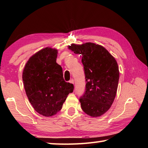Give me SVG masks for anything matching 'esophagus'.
I'll return each instance as SVG.
<instances>
[{
  "mask_svg": "<svg viewBox=\"0 0 148 148\" xmlns=\"http://www.w3.org/2000/svg\"><path fill=\"white\" fill-rule=\"evenodd\" d=\"M69 82H70V83H71V84H74V79H71L69 81Z\"/></svg>",
  "mask_w": 148,
  "mask_h": 148,
  "instance_id": "34e87169",
  "label": "esophagus"
}]
</instances>
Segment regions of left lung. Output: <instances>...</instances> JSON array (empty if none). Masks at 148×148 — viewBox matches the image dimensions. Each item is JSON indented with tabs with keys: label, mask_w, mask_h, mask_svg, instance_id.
<instances>
[{
	"label": "left lung",
	"mask_w": 148,
	"mask_h": 148,
	"mask_svg": "<svg viewBox=\"0 0 148 148\" xmlns=\"http://www.w3.org/2000/svg\"><path fill=\"white\" fill-rule=\"evenodd\" d=\"M69 49L82 56L86 88L79 99L82 109L91 117L101 116L110 108L116 95L119 78L116 60L103 46L92 42L72 44Z\"/></svg>",
	"instance_id": "left-lung-1"
}]
</instances>
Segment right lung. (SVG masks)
I'll list each match as a JSON object with an SVG mask.
<instances>
[{"label":"right lung","instance_id":"1","mask_svg":"<svg viewBox=\"0 0 148 148\" xmlns=\"http://www.w3.org/2000/svg\"><path fill=\"white\" fill-rule=\"evenodd\" d=\"M58 51L47 47L27 61L23 71L24 88L35 111L45 117L56 115L61 110L73 84L67 83L62 67L56 62Z\"/></svg>","mask_w":148,"mask_h":148}]
</instances>
